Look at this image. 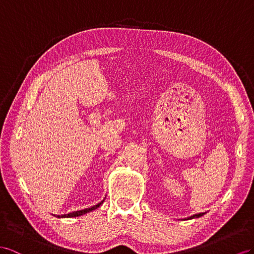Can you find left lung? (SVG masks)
I'll list each match as a JSON object with an SVG mask.
<instances>
[{
    "mask_svg": "<svg viewBox=\"0 0 254 254\" xmlns=\"http://www.w3.org/2000/svg\"><path fill=\"white\" fill-rule=\"evenodd\" d=\"M204 214H205V212H201V213H196V214H193V216H191V217L188 218V220H190V219H194V218H199V217H201V216H204Z\"/></svg>",
    "mask_w": 254,
    "mask_h": 254,
    "instance_id": "left-lung-1",
    "label": "left lung"
}]
</instances>
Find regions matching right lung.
<instances>
[{
	"label": "right lung",
	"instance_id": "obj_1",
	"mask_svg": "<svg viewBox=\"0 0 254 254\" xmlns=\"http://www.w3.org/2000/svg\"><path fill=\"white\" fill-rule=\"evenodd\" d=\"M103 201H104V199L101 201V203L96 204V205H94V206H92V207H90V208H86V209L73 211V212H69V213H67V214H62V216H57V217H58V218H73V217H79V216H82V214H84V213H88V212H90V211L97 209V208H99V207L103 204Z\"/></svg>",
	"mask_w": 254,
	"mask_h": 254
}]
</instances>
